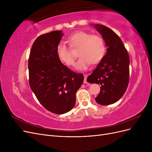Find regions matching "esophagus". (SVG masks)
<instances>
[{
    "mask_svg": "<svg viewBox=\"0 0 152 152\" xmlns=\"http://www.w3.org/2000/svg\"><path fill=\"white\" fill-rule=\"evenodd\" d=\"M87 75H84V84H88V82L87 81Z\"/></svg>",
    "mask_w": 152,
    "mask_h": 152,
    "instance_id": "obj_1",
    "label": "esophagus"
}]
</instances>
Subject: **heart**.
Listing matches in <instances>:
<instances>
[{
    "instance_id": "1",
    "label": "heart",
    "mask_w": 152,
    "mask_h": 152,
    "mask_svg": "<svg viewBox=\"0 0 152 152\" xmlns=\"http://www.w3.org/2000/svg\"><path fill=\"white\" fill-rule=\"evenodd\" d=\"M67 42L72 49L79 48L78 55L80 58L76 64L79 70H86L91 63H98L104 56L106 48L104 40L98 35L77 31L68 37ZM56 54L59 60L66 66L74 65L75 58L71 49L66 45L59 43L56 48Z\"/></svg>"
}]
</instances>
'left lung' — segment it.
<instances>
[{
    "instance_id": "left-lung-1",
    "label": "left lung",
    "mask_w": 152,
    "mask_h": 152,
    "mask_svg": "<svg viewBox=\"0 0 152 152\" xmlns=\"http://www.w3.org/2000/svg\"><path fill=\"white\" fill-rule=\"evenodd\" d=\"M95 28L102 35L107 51L87 81L101 85L95 100L99 104L108 105L120 99L127 88L129 56L122 40L113 30L98 24Z\"/></svg>"
}]
</instances>
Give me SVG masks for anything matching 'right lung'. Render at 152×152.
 I'll use <instances>...</instances> for the list:
<instances>
[{"instance_id": "1", "label": "right lung", "mask_w": 152, "mask_h": 152, "mask_svg": "<svg viewBox=\"0 0 152 152\" xmlns=\"http://www.w3.org/2000/svg\"><path fill=\"white\" fill-rule=\"evenodd\" d=\"M61 31L42 34L32 45L28 59L29 84L39 103L55 114L73 108L76 93L84 82L82 73L72 71L59 60L56 48Z\"/></svg>"}]
</instances>
